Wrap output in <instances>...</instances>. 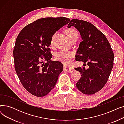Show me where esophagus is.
<instances>
[{
  "label": "esophagus",
  "instance_id": "obj_1",
  "mask_svg": "<svg viewBox=\"0 0 124 124\" xmlns=\"http://www.w3.org/2000/svg\"><path fill=\"white\" fill-rule=\"evenodd\" d=\"M64 70L69 73H72L74 71V69L71 67L64 66Z\"/></svg>",
  "mask_w": 124,
  "mask_h": 124
}]
</instances>
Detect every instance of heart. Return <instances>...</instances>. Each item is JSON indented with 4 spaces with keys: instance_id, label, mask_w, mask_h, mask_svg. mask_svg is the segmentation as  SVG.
Returning a JSON list of instances; mask_svg holds the SVG:
<instances>
[{
    "instance_id": "obj_1",
    "label": "heart",
    "mask_w": 124,
    "mask_h": 124,
    "mask_svg": "<svg viewBox=\"0 0 124 124\" xmlns=\"http://www.w3.org/2000/svg\"><path fill=\"white\" fill-rule=\"evenodd\" d=\"M65 34L67 35L69 40H71L75 37H78V34L76 30L73 28H69L65 31ZM56 33L52 37L51 43H53V39ZM73 56V53L70 52H66L60 50L55 55V58L57 60L62 62L63 63L67 64L70 62L71 58Z\"/></svg>"
}]
</instances>
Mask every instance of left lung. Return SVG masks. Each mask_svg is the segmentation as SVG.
Here are the masks:
<instances>
[{
    "instance_id": "left-lung-1",
    "label": "left lung",
    "mask_w": 124,
    "mask_h": 124,
    "mask_svg": "<svg viewBox=\"0 0 124 124\" xmlns=\"http://www.w3.org/2000/svg\"><path fill=\"white\" fill-rule=\"evenodd\" d=\"M72 25L78 30L82 39L75 60L89 66L87 69L75 68L81 74L76 87L84 94H93L101 89L108 79L114 65V52L106 36L92 23L73 19L67 27Z\"/></svg>"
}]
</instances>
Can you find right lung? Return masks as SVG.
Listing matches in <instances>:
<instances>
[{
  "label": "right lung",
  "instance_id": "add662e5",
  "mask_svg": "<svg viewBox=\"0 0 124 124\" xmlns=\"http://www.w3.org/2000/svg\"><path fill=\"white\" fill-rule=\"evenodd\" d=\"M69 21L64 17L40 18L25 26L17 36L13 51L15 68L23 86L31 94L44 96L56 85L63 66L51 60L49 46L52 36Z\"/></svg>",
  "mask_w": 124,
  "mask_h": 124
}]
</instances>
